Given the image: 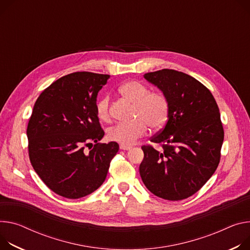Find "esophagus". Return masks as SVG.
Listing matches in <instances>:
<instances>
[{
  "label": "esophagus",
  "instance_id": "1",
  "mask_svg": "<svg viewBox=\"0 0 250 250\" xmlns=\"http://www.w3.org/2000/svg\"><path fill=\"white\" fill-rule=\"evenodd\" d=\"M120 148L123 149V150H128V149L131 148V146H124V145H121V146H120Z\"/></svg>",
  "mask_w": 250,
  "mask_h": 250
}]
</instances>
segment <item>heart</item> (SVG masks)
Masks as SVG:
<instances>
[{
    "label": "heart",
    "mask_w": 250,
    "mask_h": 250,
    "mask_svg": "<svg viewBox=\"0 0 250 250\" xmlns=\"http://www.w3.org/2000/svg\"><path fill=\"white\" fill-rule=\"evenodd\" d=\"M119 92L129 103L133 104L132 117L127 124H118L107 130V139L124 146H130L147 130L162 128L167 122L169 104L167 97L157 90H149L144 83L128 81L119 87ZM108 96L100 99L96 104L97 116L101 121L109 120Z\"/></svg>",
    "instance_id": "obj_1"
}]
</instances>
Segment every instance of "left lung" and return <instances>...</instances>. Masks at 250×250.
<instances>
[{
    "instance_id": "left-lung-1",
    "label": "left lung",
    "mask_w": 250,
    "mask_h": 250,
    "mask_svg": "<svg viewBox=\"0 0 250 250\" xmlns=\"http://www.w3.org/2000/svg\"><path fill=\"white\" fill-rule=\"evenodd\" d=\"M160 88L169 104L165 127L142 146L140 174L146 188L167 200L186 199L197 192L220 161L224 130L210 90L194 78L164 69L144 75Z\"/></svg>"
}]
</instances>
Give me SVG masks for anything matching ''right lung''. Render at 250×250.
<instances>
[{
    "instance_id": "right-lung-1",
    "label": "right lung",
    "mask_w": 250,
    "mask_h": 250,
    "mask_svg": "<svg viewBox=\"0 0 250 250\" xmlns=\"http://www.w3.org/2000/svg\"><path fill=\"white\" fill-rule=\"evenodd\" d=\"M108 79L90 72L63 76L44 88L34 105L27 128L31 164L44 185L65 198L98 189L119 150L115 142L99 143L104 131L96 112L97 97Z\"/></svg>"
}]
</instances>
